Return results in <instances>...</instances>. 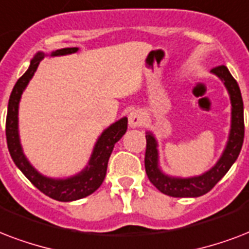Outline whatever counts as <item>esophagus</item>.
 Returning a JSON list of instances; mask_svg holds the SVG:
<instances>
[{"instance_id":"34e87169","label":"esophagus","mask_w":249,"mask_h":249,"mask_svg":"<svg viewBox=\"0 0 249 249\" xmlns=\"http://www.w3.org/2000/svg\"><path fill=\"white\" fill-rule=\"evenodd\" d=\"M145 122V117H144V113L140 110H134L131 111L130 115H128V124L130 127L135 128V127H140L142 124H144Z\"/></svg>"}]
</instances>
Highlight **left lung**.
Segmentation results:
<instances>
[{
    "mask_svg": "<svg viewBox=\"0 0 249 249\" xmlns=\"http://www.w3.org/2000/svg\"><path fill=\"white\" fill-rule=\"evenodd\" d=\"M212 72L217 75L226 87L231 101V128L226 148L222 152L214 166L204 174L190 178H177L162 173L159 166V149L157 140L152 132H146L145 149V171L151 183L162 194L173 197H198L213 188L230 170L236 161L243 140H244V113H243V98L236 80L232 78L226 66L214 67Z\"/></svg>",
    "mask_w": 249,
    "mask_h": 249,
    "instance_id": "1",
    "label": "left lung"
}]
</instances>
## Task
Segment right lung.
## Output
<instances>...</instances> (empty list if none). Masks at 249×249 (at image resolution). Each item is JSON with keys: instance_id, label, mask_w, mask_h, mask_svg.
Masks as SVG:
<instances>
[{"instance_id": "1", "label": "right lung", "mask_w": 249, "mask_h": 249, "mask_svg": "<svg viewBox=\"0 0 249 249\" xmlns=\"http://www.w3.org/2000/svg\"><path fill=\"white\" fill-rule=\"evenodd\" d=\"M76 52H78V48H63V49L52 52L51 55L57 57V55H66L76 53ZM44 55L45 54L42 52H38L37 54L35 55L31 61L28 70L18 79V82L13 88V92L9 98L6 115L7 148L15 165L37 190L58 201H74V200L89 196L103 184L105 175H107V161H109L115 142L126 134L127 118L123 117L122 119L113 123L98 136L88 165L79 174L65 179L48 178L45 175L40 174L23 153L18 131V109L23 90L26 89L27 84L30 83L37 70L38 63L44 58Z\"/></svg>"}]
</instances>
